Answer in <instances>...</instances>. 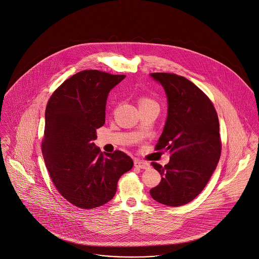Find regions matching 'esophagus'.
Segmentation results:
<instances>
[{"mask_svg": "<svg viewBox=\"0 0 259 259\" xmlns=\"http://www.w3.org/2000/svg\"><path fill=\"white\" fill-rule=\"evenodd\" d=\"M134 166L137 168H141V169H148L149 168V164L148 162L143 160L134 161Z\"/></svg>", "mask_w": 259, "mask_h": 259, "instance_id": "34e87169", "label": "esophagus"}]
</instances>
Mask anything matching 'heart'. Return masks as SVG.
Listing matches in <instances>:
<instances>
[{
	"label": "heart",
	"mask_w": 259,
	"mask_h": 259,
	"mask_svg": "<svg viewBox=\"0 0 259 259\" xmlns=\"http://www.w3.org/2000/svg\"><path fill=\"white\" fill-rule=\"evenodd\" d=\"M148 104H156V103H155L154 100H152V99L149 98V97H147V96L140 97V99H139V105L140 106L148 105Z\"/></svg>",
	"instance_id": "obj_1"
}]
</instances>
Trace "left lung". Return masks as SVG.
Wrapping results in <instances>:
<instances>
[{"label": "left lung", "mask_w": 259, "mask_h": 259, "mask_svg": "<svg viewBox=\"0 0 259 259\" xmlns=\"http://www.w3.org/2000/svg\"><path fill=\"white\" fill-rule=\"evenodd\" d=\"M168 98V116L155 146L171 154L170 162L151 165L161 175L149 193L167 206H183L201 193L217 168L222 140L217 111L209 97L182 75L152 73Z\"/></svg>", "instance_id": "1"}]
</instances>
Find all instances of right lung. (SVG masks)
Returning a JSON list of instances; mask_svg holds the SVG:
<instances>
[{
  "label": "right lung",
  "instance_id": "1",
  "mask_svg": "<svg viewBox=\"0 0 259 259\" xmlns=\"http://www.w3.org/2000/svg\"><path fill=\"white\" fill-rule=\"evenodd\" d=\"M124 77L84 70L66 79L48 102L42 156L53 185L75 207L94 209L111 201L119 178L133 167L126 153H103L93 143L105 124L108 94Z\"/></svg>",
  "mask_w": 259,
  "mask_h": 259
}]
</instances>
